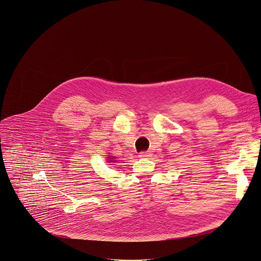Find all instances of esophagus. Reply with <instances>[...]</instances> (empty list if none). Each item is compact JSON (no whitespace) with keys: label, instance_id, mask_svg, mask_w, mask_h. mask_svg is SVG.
<instances>
[{"label":"esophagus","instance_id":"esophagus-1","mask_svg":"<svg viewBox=\"0 0 261 261\" xmlns=\"http://www.w3.org/2000/svg\"><path fill=\"white\" fill-rule=\"evenodd\" d=\"M149 156H150L149 151H143L139 153V158H149Z\"/></svg>","mask_w":261,"mask_h":261}]
</instances>
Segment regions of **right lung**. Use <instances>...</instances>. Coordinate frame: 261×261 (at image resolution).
<instances>
[{"mask_svg":"<svg viewBox=\"0 0 261 261\" xmlns=\"http://www.w3.org/2000/svg\"><path fill=\"white\" fill-rule=\"evenodd\" d=\"M113 162H114V161H113V160H112V159H111V163H113Z\"/></svg>","mask_w":261,"mask_h":261,"instance_id":"obj_1","label":"right lung"}]
</instances>
